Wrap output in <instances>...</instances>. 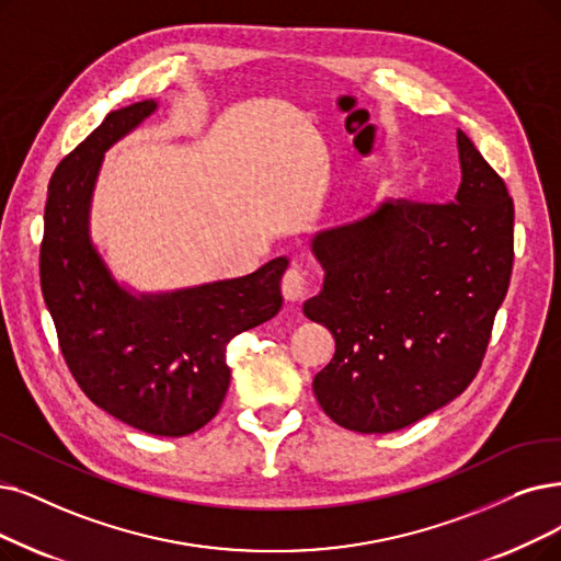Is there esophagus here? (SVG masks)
I'll return each mask as SVG.
<instances>
[{
  "label": "esophagus",
  "instance_id": "34e87169",
  "mask_svg": "<svg viewBox=\"0 0 561 561\" xmlns=\"http://www.w3.org/2000/svg\"><path fill=\"white\" fill-rule=\"evenodd\" d=\"M280 289L285 301H301L308 293V278L301 268H287L280 280Z\"/></svg>",
  "mask_w": 561,
  "mask_h": 561
}]
</instances>
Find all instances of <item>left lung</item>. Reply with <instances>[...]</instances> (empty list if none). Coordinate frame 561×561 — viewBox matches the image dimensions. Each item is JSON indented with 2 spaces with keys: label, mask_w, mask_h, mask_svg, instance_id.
Instances as JSON below:
<instances>
[{
  "label": "left lung",
  "mask_w": 561,
  "mask_h": 561,
  "mask_svg": "<svg viewBox=\"0 0 561 561\" xmlns=\"http://www.w3.org/2000/svg\"><path fill=\"white\" fill-rule=\"evenodd\" d=\"M458 156L451 203L385 199L310 239L324 283L304 316L335 339L312 391L347 431L405 428L479 373L511 278L513 199L462 130Z\"/></svg>",
  "instance_id": "left-lung-1"
}]
</instances>
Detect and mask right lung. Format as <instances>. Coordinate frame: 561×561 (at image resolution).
<instances>
[{
	"label": "right lung",
	"mask_w": 561,
	"mask_h": 561,
	"mask_svg": "<svg viewBox=\"0 0 561 561\" xmlns=\"http://www.w3.org/2000/svg\"><path fill=\"white\" fill-rule=\"evenodd\" d=\"M159 110L147 99L110 112L57 165L41 243V289L76 382L103 412L159 437L207 425L230 387L228 343L272 320L289 264L168 293H138L112 274L92 239L105 151Z\"/></svg>",
	"instance_id": "obj_1"
}]
</instances>
